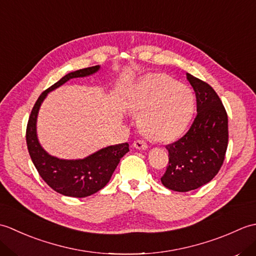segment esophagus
<instances>
[{"label": "esophagus", "mask_w": 256, "mask_h": 256, "mask_svg": "<svg viewBox=\"0 0 256 256\" xmlns=\"http://www.w3.org/2000/svg\"><path fill=\"white\" fill-rule=\"evenodd\" d=\"M133 146L138 150H146L148 148V143H146L143 140H134Z\"/></svg>", "instance_id": "esophagus-1"}]
</instances>
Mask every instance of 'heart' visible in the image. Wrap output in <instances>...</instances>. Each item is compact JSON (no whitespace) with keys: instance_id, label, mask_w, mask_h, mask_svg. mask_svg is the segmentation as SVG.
<instances>
[{"instance_id":"heart-1","label":"heart","mask_w":256,"mask_h":256,"mask_svg":"<svg viewBox=\"0 0 256 256\" xmlns=\"http://www.w3.org/2000/svg\"><path fill=\"white\" fill-rule=\"evenodd\" d=\"M125 108L140 114V126L146 136L167 142L187 128L194 108V96L189 86L170 76L150 74L133 86Z\"/></svg>"}]
</instances>
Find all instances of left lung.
Here are the masks:
<instances>
[{
    "label": "left lung",
    "mask_w": 256,
    "mask_h": 256,
    "mask_svg": "<svg viewBox=\"0 0 256 256\" xmlns=\"http://www.w3.org/2000/svg\"><path fill=\"white\" fill-rule=\"evenodd\" d=\"M197 99V116L189 131L166 146L168 162L162 184L174 192H186L211 182L224 164L228 148V116L211 86L186 74Z\"/></svg>",
    "instance_id": "1"
}]
</instances>
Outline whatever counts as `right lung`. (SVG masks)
<instances>
[{"mask_svg":"<svg viewBox=\"0 0 256 256\" xmlns=\"http://www.w3.org/2000/svg\"><path fill=\"white\" fill-rule=\"evenodd\" d=\"M100 70V66L79 69L57 81L38 98L26 128V143L30 158L44 182L55 192L68 197L84 198L99 192L110 180L120 160L128 153V144L111 145L79 160H62L48 154L37 136V116L47 94L74 78H84Z\"/></svg>","mask_w":256,"mask_h":256,"instance_id":"obj_1","label":"right lung"}]
</instances>
